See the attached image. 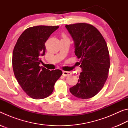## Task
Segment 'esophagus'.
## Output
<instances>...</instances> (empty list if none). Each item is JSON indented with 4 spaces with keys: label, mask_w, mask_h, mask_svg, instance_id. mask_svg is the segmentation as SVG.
Masks as SVG:
<instances>
[{
    "label": "esophagus",
    "mask_w": 128,
    "mask_h": 128,
    "mask_svg": "<svg viewBox=\"0 0 128 128\" xmlns=\"http://www.w3.org/2000/svg\"><path fill=\"white\" fill-rule=\"evenodd\" d=\"M71 74H72V73H71L70 72H67V71H63V72H62V76L64 77L68 76L70 75Z\"/></svg>",
    "instance_id": "obj_1"
}]
</instances>
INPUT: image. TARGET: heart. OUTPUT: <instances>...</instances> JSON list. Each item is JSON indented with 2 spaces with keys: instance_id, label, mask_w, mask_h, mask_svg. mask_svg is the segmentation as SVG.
<instances>
[{
  "instance_id": "obj_1",
  "label": "heart",
  "mask_w": 128,
  "mask_h": 128,
  "mask_svg": "<svg viewBox=\"0 0 128 128\" xmlns=\"http://www.w3.org/2000/svg\"><path fill=\"white\" fill-rule=\"evenodd\" d=\"M64 38H66V36H64Z\"/></svg>"
}]
</instances>
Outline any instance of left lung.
<instances>
[{
    "mask_svg": "<svg viewBox=\"0 0 128 128\" xmlns=\"http://www.w3.org/2000/svg\"><path fill=\"white\" fill-rule=\"evenodd\" d=\"M66 28L74 41V53L80 59L82 70L70 92L80 99L92 98L101 90L108 78L110 60L107 43L92 25L77 23Z\"/></svg>",
    "mask_w": 128,
    "mask_h": 128,
    "instance_id": "obj_1",
    "label": "left lung"
}]
</instances>
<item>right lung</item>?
<instances>
[{
    "instance_id": "obj_1",
    "label": "right lung",
    "mask_w": 128,
    "mask_h": 128,
    "mask_svg": "<svg viewBox=\"0 0 128 128\" xmlns=\"http://www.w3.org/2000/svg\"><path fill=\"white\" fill-rule=\"evenodd\" d=\"M58 26L40 25L28 28L21 34L14 47L12 66L19 85L28 96L44 99L52 92L56 81L62 73L40 66L45 54L44 43Z\"/></svg>"
}]
</instances>
